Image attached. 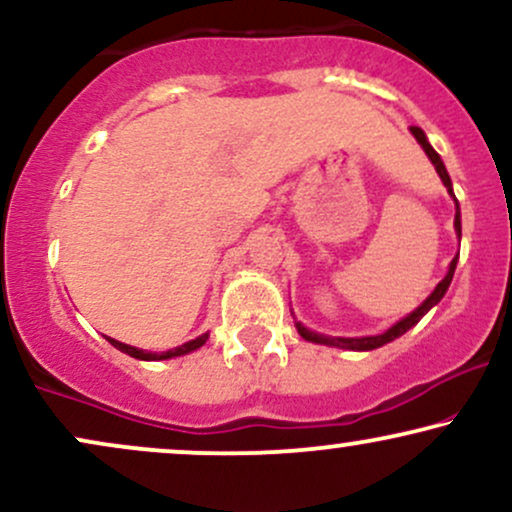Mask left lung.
<instances>
[{
	"label": "left lung",
	"instance_id": "8db88e82",
	"mask_svg": "<svg viewBox=\"0 0 512 512\" xmlns=\"http://www.w3.org/2000/svg\"><path fill=\"white\" fill-rule=\"evenodd\" d=\"M410 132H413L415 135V140L420 142V147L425 149V154L430 156V161L434 163V168H437V173H439V178H441V182H444V187L449 189V194L453 197V185H451V178H449V173H446V168H444V161L439 159V154L437 151L432 149V144L427 142V137H425V132H422L420 128H410ZM456 199V197H453ZM453 225H456V235L460 237V208H458V201H456V220H453ZM456 263H458V256L453 258L451 261V266H449V273H446V277L444 280L439 282L437 287H434V292L427 296L425 301H422V304L415 308L413 313L410 315H406V318L403 320H399V323L396 325H391L387 332H382V334H375V337H356V339H351V337H327V334H318V332H311L308 330V327H304L301 323H296V330H299V334L301 337L306 339V342H315V344H327V346H339V349H351V351H370V349H380V346H384V344H389V342H394L396 337H401L403 332H408L410 327L413 325H418L420 323V318L422 315H425L427 311H430L432 306H437L439 301H441V296L446 294V289H449V285H451V280H453V273H456Z\"/></svg>",
	"mask_w": 512,
	"mask_h": 512
}]
</instances>
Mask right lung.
Returning <instances> with one entry per match:
<instances>
[{"label": "right lung", "instance_id": "add662e5", "mask_svg": "<svg viewBox=\"0 0 512 512\" xmlns=\"http://www.w3.org/2000/svg\"><path fill=\"white\" fill-rule=\"evenodd\" d=\"M106 339H109V337H106ZM206 339H208V334H201V337L192 339V342L182 344V346H178V349H170V351H166V353H149V351L137 349V346H128V344L116 342V339H109V342H111L113 346H116L118 351L128 353V356H132V358H140V361H166V358L185 356V353H189V351H197L199 346H204V344H206Z\"/></svg>", "mask_w": 512, "mask_h": 512}]
</instances>
